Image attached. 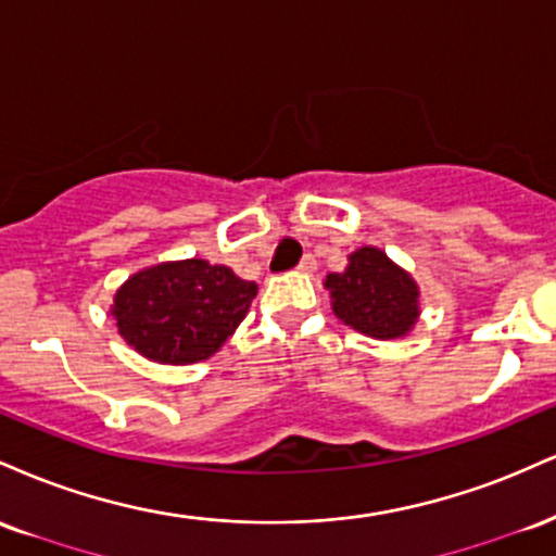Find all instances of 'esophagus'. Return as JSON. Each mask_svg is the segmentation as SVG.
Segmentation results:
<instances>
[{"label":"esophagus","instance_id":"34e87169","mask_svg":"<svg viewBox=\"0 0 556 556\" xmlns=\"http://www.w3.org/2000/svg\"><path fill=\"white\" fill-rule=\"evenodd\" d=\"M315 267H317V260L312 257V254H304L302 263H299V270H302V273H315Z\"/></svg>","mask_w":556,"mask_h":556}]
</instances>
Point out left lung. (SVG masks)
I'll list each match as a JSON object with an SVG mask.
<instances>
[{
	"instance_id": "obj_1",
	"label": "left lung",
	"mask_w": 556,
	"mask_h": 556,
	"mask_svg": "<svg viewBox=\"0 0 556 556\" xmlns=\"http://www.w3.org/2000/svg\"><path fill=\"white\" fill-rule=\"evenodd\" d=\"M341 323L377 341L408 336L419 319V286L377 247L349 254L343 273L325 280Z\"/></svg>"
}]
</instances>
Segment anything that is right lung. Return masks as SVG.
Here are the masks:
<instances>
[{
  "mask_svg": "<svg viewBox=\"0 0 556 556\" xmlns=\"http://www.w3.org/2000/svg\"><path fill=\"white\" fill-rule=\"evenodd\" d=\"M257 296V283L207 260L161 263L129 276L111 315L137 354L159 364H194L228 341Z\"/></svg>",
  "mask_w": 556,
  "mask_h": 556,
  "instance_id": "1",
  "label": "right lung"
}]
</instances>
